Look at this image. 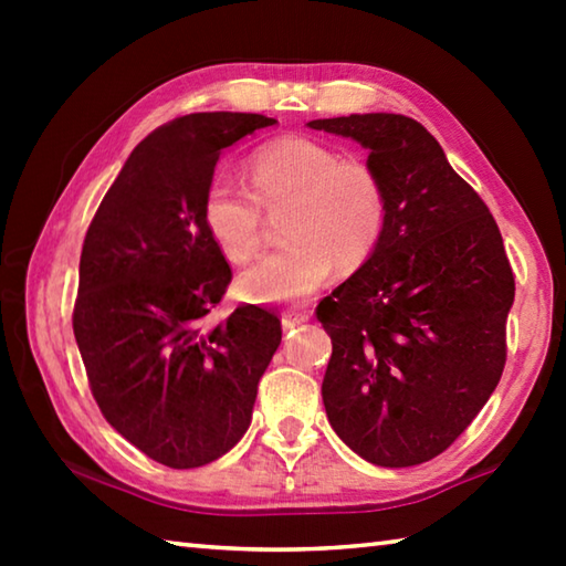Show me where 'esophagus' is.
<instances>
[{
    "label": "esophagus",
    "instance_id": "obj_1",
    "mask_svg": "<svg viewBox=\"0 0 566 566\" xmlns=\"http://www.w3.org/2000/svg\"><path fill=\"white\" fill-rule=\"evenodd\" d=\"M304 322H310V314H306V312H284L282 314V327L284 329H294Z\"/></svg>",
    "mask_w": 566,
    "mask_h": 566
}]
</instances>
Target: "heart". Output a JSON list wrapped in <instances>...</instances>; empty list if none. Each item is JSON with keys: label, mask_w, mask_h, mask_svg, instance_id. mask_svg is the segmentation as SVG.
Returning <instances> with one entry per match:
<instances>
[{"label": "heart", "mask_w": 566, "mask_h": 566, "mask_svg": "<svg viewBox=\"0 0 566 566\" xmlns=\"http://www.w3.org/2000/svg\"><path fill=\"white\" fill-rule=\"evenodd\" d=\"M249 191L217 175L205 191L202 217L229 262H247L262 244V209L290 207L284 244L237 276L247 302H302L327 284L337 262L359 266L375 254L387 227V189L361 161L306 137H282L249 157Z\"/></svg>", "instance_id": "obj_1"}]
</instances>
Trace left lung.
<instances>
[{"label": "left lung", "instance_id": "8db88e82", "mask_svg": "<svg viewBox=\"0 0 566 566\" xmlns=\"http://www.w3.org/2000/svg\"><path fill=\"white\" fill-rule=\"evenodd\" d=\"M306 127L369 149L389 205L375 254L317 306L332 337L329 424L377 467L429 462L500 385L514 302L500 227L411 117L371 112Z\"/></svg>", "mask_w": 566, "mask_h": 566}]
</instances>
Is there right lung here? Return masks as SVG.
<instances>
[{
    "instance_id": "1",
    "label": "right lung",
    "mask_w": 566,
    "mask_h": 566,
    "mask_svg": "<svg viewBox=\"0 0 566 566\" xmlns=\"http://www.w3.org/2000/svg\"><path fill=\"white\" fill-rule=\"evenodd\" d=\"M276 119L187 114L142 139L87 229L74 339L104 419L155 462L191 469L244 437L282 342L249 304L209 327L232 270L209 237L205 191L222 149Z\"/></svg>"
}]
</instances>
